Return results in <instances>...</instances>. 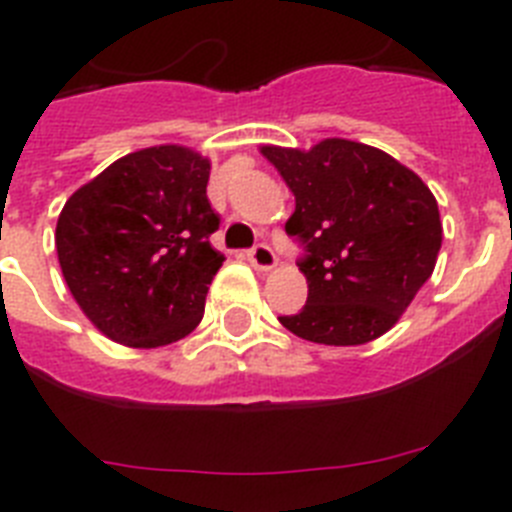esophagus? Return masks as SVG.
I'll use <instances>...</instances> for the list:
<instances>
[{"label": "esophagus", "mask_w": 512, "mask_h": 512, "mask_svg": "<svg viewBox=\"0 0 512 512\" xmlns=\"http://www.w3.org/2000/svg\"><path fill=\"white\" fill-rule=\"evenodd\" d=\"M248 261H251V264L256 266L259 271H271L274 266H277V256H274V251H271L266 243L253 246L251 251H248Z\"/></svg>", "instance_id": "1"}]
</instances>
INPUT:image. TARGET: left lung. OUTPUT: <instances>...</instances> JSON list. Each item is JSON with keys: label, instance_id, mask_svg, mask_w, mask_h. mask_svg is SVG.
Returning <instances> with one entry per match:
<instances>
[{"label": "left lung", "instance_id": "1", "mask_svg": "<svg viewBox=\"0 0 512 512\" xmlns=\"http://www.w3.org/2000/svg\"><path fill=\"white\" fill-rule=\"evenodd\" d=\"M295 212L287 233L305 246L307 302L279 323L325 346L384 336L431 279L443 241L428 184L390 153L346 138L310 148L261 146Z\"/></svg>", "mask_w": 512, "mask_h": 512}]
</instances>
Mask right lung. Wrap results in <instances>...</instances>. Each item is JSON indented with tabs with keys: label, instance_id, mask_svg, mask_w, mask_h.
I'll use <instances>...</instances> for the list:
<instances>
[{
	"label": "right lung",
	"instance_id": "obj_1",
	"mask_svg": "<svg viewBox=\"0 0 512 512\" xmlns=\"http://www.w3.org/2000/svg\"><path fill=\"white\" fill-rule=\"evenodd\" d=\"M210 158L151 146L117 158L76 189L56 225L63 279L110 341L158 348L189 336L225 256L207 200Z\"/></svg>",
	"mask_w": 512,
	"mask_h": 512
}]
</instances>
